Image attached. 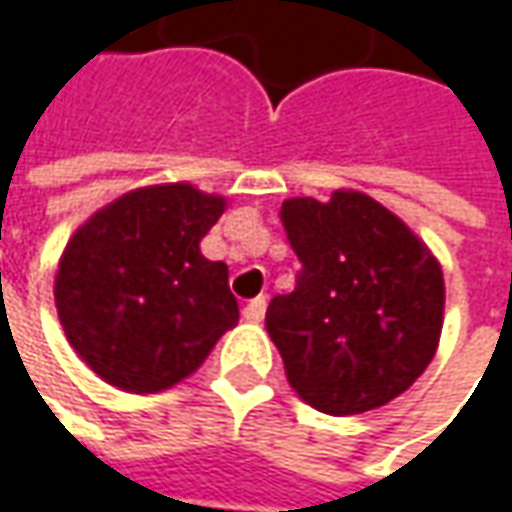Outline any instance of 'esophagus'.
<instances>
[{"mask_svg": "<svg viewBox=\"0 0 512 512\" xmlns=\"http://www.w3.org/2000/svg\"><path fill=\"white\" fill-rule=\"evenodd\" d=\"M263 315H266V295H257V298H252L243 306V318L249 323H260Z\"/></svg>", "mask_w": 512, "mask_h": 512, "instance_id": "obj_1", "label": "esophagus"}]
</instances>
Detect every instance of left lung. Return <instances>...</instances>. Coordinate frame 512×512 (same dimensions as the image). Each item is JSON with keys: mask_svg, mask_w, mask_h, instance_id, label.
Listing matches in <instances>:
<instances>
[{"mask_svg": "<svg viewBox=\"0 0 512 512\" xmlns=\"http://www.w3.org/2000/svg\"><path fill=\"white\" fill-rule=\"evenodd\" d=\"M300 260L295 289L272 298L266 329L286 378L326 415L398 398L430 367L444 323V278L404 220L361 191L280 206Z\"/></svg>", "mask_w": 512, "mask_h": 512, "instance_id": "obj_1", "label": "left lung"}]
</instances>
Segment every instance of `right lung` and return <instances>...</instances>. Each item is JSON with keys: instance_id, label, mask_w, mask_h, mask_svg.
Listing matches in <instances>:
<instances>
[{"instance_id": "1", "label": "right lung", "mask_w": 512, "mask_h": 512, "mask_svg": "<svg viewBox=\"0 0 512 512\" xmlns=\"http://www.w3.org/2000/svg\"><path fill=\"white\" fill-rule=\"evenodd\" d=\"M226 209L189 183L123 194L79 229L59 260L56 312L77 355L125 392L189 378L240 312L229 266L200 255Z\"/></svg>"}]
</instances>
